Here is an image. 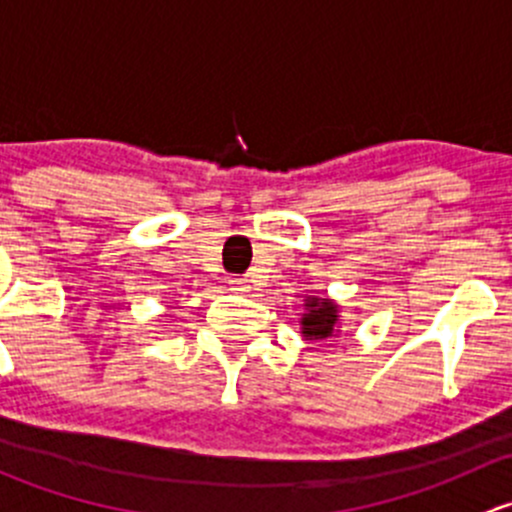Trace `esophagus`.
<instances>
[{
	"label": "esophagus",
	"instance_id": "34e87169",
	"mask_svg": "<svg viewBox=\"0 0 512 512\" xmlns=\"http://www.w3.org/2000/svg\"><path fill=\"white\" fill-rule=\"evenodd\" d=\"M227 282H230V289H235V292H245V289L250 287V285H247L245 277H230Z\"/></svg>",
	"mask_w": 512,
	"mask_h": 512
}]
</instances>
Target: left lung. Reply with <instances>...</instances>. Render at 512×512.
<instances>
[{
    "instance_id": "left-lung-1",
    "label": "left lung",
    "mask_w": 512,
    "mask_h": 512,
    "mask_svg": "<svg viewBox=\"0 0 512 512\" xmlns=\"http://www.w3.org/2000/svg\"><path fill=\"white\" fill-rule=\"evenodd\" d=\"M304 312L299 317V329L307 342H329L339 337L342 317L339 304L329 297H304Z\"/></svg>"
}]
</instances>
